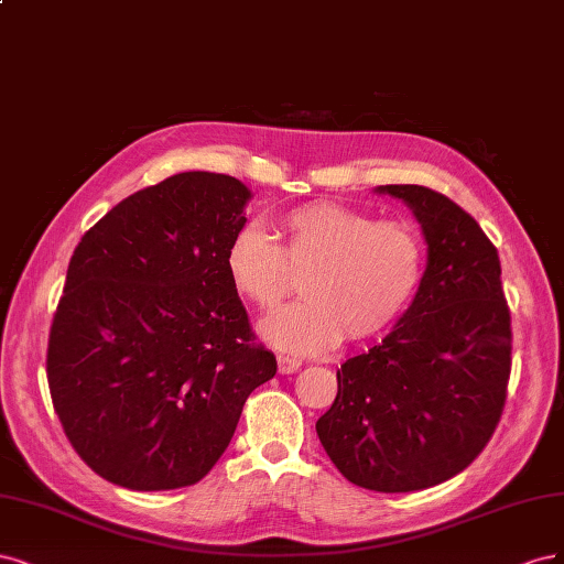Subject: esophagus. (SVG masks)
Segmentation results:
<instances>
[{
    "label": "esophagus",
    "instance_id": "1",
    "mask_svg": "<svg viewBox=\"0 0 564 564\" xmlns=\"http://www.w3.org/2000/svg\"><path fill=\"white\" fill-rule=\"evenodd\" d=\"M276 362H279V372H281V375L297 372L300 366H302V362H300L297 358H290V356H283V354L276 356Z\"/></svg>",
    "mask_w": 564,
    "mask_h": 564
}]
</instances>
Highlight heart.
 Listing matches in <instances>:
<instances>
[{
    "mask_svg": "<svg viewBox=\"0 0 564 564\" xmlns=\"http://www.w3.org/2000/svg\"><path fill=\"white\" fill-rule=\"evenodd\" d=\"M283 246L260 227H241L225 250L231 285L260 312H276L297 290L304 300L262 325L290 351L330 349L379 337L405 316L426 276V241L408 220L339 204H308L283 215Z\"/></svg>",
    "mask_w": 564,
    "mask_h": 564,
    "instance_id": "obj_1",
    "label": "heart"
}]
</instances>
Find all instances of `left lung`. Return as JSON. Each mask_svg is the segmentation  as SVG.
<instances>
[{
    "label": "left lung",
    "mask_w": 564,
    "mask_h": 564,
    "mask_svg": "<svg viewBox=\"0 0 564 564\" xmlns=\"http://www.w3.org/2000/svg\"><path fill=\"white\" fill-rule=\"evenodd\" d=\"M377 192L420 220L426 276L395 328L337 370L316 433L349 482L414 492L462 474L492 438L511 377V312L499 252L462 206L422 185Z\"/></svg>",
    "instance_id": "left-lung-1"
}]
</instances>
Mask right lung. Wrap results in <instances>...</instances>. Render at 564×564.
<instances>
[{
  "instance_id": "add662e5",
  "label": "right lung",
  "mask_w": 564,
  "mask_h": 564,
  "mask_svg": "<svg viewBox=\"0 0 564 564\" xmlns=\"http://www.w3.org/2000/svg\"><path fill=\"white\" fill-rule=\"evenodd\" d=\"M248 198L231 175L177 173L75 248L46 377L67 441L100 478L138 492L198 482L276 375L225 269Z\"/></svg>"
}]
</instances>
